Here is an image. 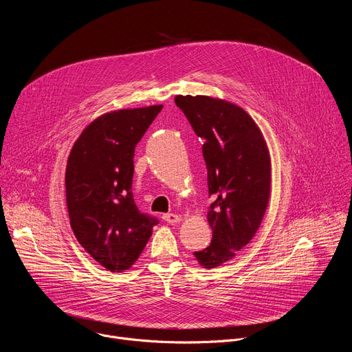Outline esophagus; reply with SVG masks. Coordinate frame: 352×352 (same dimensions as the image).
I'll return each instance as SVG.
<instances>
[{
  "instance_id": "obj_1",
  "label": "esophagus",
  "mask_w": 352,
  "mask_h": 352,
  "mask_svg": "<svg viewBox=\"0 0 352 352\" xmlns=\"http://www.w3.org/2000/svg\"><path fill=\"white\" fill-rule=\"evenodd\" d=\"M163 220L170 224H177L181 221V216L174 214V213H166V214H163Z\"/></svg>"
}]
</instances>
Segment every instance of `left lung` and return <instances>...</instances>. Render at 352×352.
Returning a JSON list of instances; mask_svg holds the SVG:
<instances>
[{
	"mask_svg": "<svg viewBox=\"0 0 352 352\" xmlns=\"http://www.w3.org/2000/svg\"><path fill=\"white\" fill-rule=\"evenodd\" d=\"M195 133L204 138L213 231L208 248L193 252L205 269L231 261L254 238L270 199L272 163L266 140L245 110L210 96H175Z\"/></svg>",
	"mask_w": 352,
	"mask_h": 352,
	"instance_id": "1",
	"label": "left lung"
}]
</instances>
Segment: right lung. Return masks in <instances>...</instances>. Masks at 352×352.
<instances>
[{"label":"right lung","instance_id":"1","mask_svg":"<svg viewBox=\"0 0 352 352\" xmlns=\"http://www.w3.org/2000/svg\"><path fill=\"white\" fill-rule=\"evenodd\" d=\"M162 109L159 104L100 116L83 129L68 157L71 227L86 252L110 272L131 269L159 223L139 212L132 178L135 147Z\"/></svg>","mask_w":352,"mask_h":352}]
</instances>
